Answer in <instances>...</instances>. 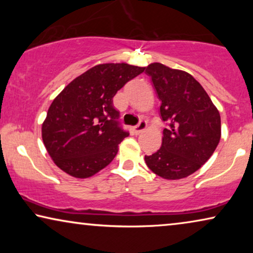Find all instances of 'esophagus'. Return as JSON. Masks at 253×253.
<instances>
[{
  "mask_svg": "<svg viewBox=\"0 0 253 253\" xmlns=\"http://www.w3.org/2000/svg\"><path fill=\"white\" fill-rule=\"evenodd\" d=\"M147 127V123H146V121H144V120H141L139 123L137 124L136 126L133 127V130H134V132L136 133H140V132H143V131L146 129Z\"/></svg>",
  "mask_w": 253,
  "mask_h": 253,
  "instance_id": "1",
  "label": "esophagus"
}]
</instances>
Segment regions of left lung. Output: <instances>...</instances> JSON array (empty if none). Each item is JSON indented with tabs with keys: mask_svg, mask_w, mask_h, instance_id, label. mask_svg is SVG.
I'll list each match as a JSON object with an SVG mask.
<instances>
[{
	"mask_svg": "<svg viewBox=\"0 0 253 253\" xmlns=\"http://www.w3.org/2000/svg\"><path fill=\"white\" fill-rule=\"evenodd\" d=\"M145 69L161 100L162 121L168 124L161 147L145 155V162L162 178L188 177L212 157L219 144L220 113L188 72L161 63H151Z\"/></svg>",
	"mask_w": 253,
	"mask_h": 253,
	"instance_id": "obj_1",
	"label": "left lung"
}]
</instances>
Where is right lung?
Listing matches in <instances>:
<instances>
[{"label": "right lung", "instance_id": "obj_1", "mask_svg": "<svg viewBox=\"0 0 253 253\" xmlns=\"http://www.w3.org/2000/svg\"><path fill=\"white\" fill-rule=\"evenodd\" d=\"M145 68L98 64L78 76L53 100L41 127L44 147L58 168L76 178L107 167L129 132L119 124L113 98Z\"/></svg>", "mask_w": 253, "mask_h": 253}]
</instances>
